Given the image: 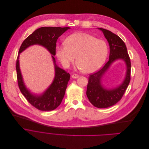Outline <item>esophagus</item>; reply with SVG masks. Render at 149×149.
I'll return each mask as SVG.
<instances>
[{"label": "esophagus", "instance_id": "1", "mask_svg": "<svg viewBox=\"0 0 149 149\" xmlns=\"http://www.w3.org/2000/svg\"><path fill=\"white\" fill-rule=\"evenodd\" d=\"M79 77V76L78 74H73L72 75V77L73 79H77V78H78Z\"/></svg>", "mask_w": 149, "mask_h": 149}]
</instances>
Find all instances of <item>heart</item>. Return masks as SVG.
<instances>
[{
    "label": "heart",
    "mask_w": 149,
    "mask_h": 149,
    "mask_svg": "<svg viewBox=\"0 0 149 149\" xmlns=\"http://www.w3.org/2000/svg\"><path fill=\"white\" fill-rule=\"evenodd\" d=\"M66 44L57 45L56 54L64 68H68L76 56V63L85 73L95 72L103 65L108 49L106 42L85 33L76 32L69 36Z\"/></svg>",
    "instance_id": "1"
}]
</instances>
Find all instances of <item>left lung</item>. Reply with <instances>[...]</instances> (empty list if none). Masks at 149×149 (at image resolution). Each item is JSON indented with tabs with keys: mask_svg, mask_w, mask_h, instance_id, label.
<instances>
[{
	"mask_svg": "<svg viewBox=\"0 0 149 149\" xmlns=\"http://www.w3.org/2000/svg\"><path fill=\"white\" fill-rule=\"evenodd\" d=\"M104 34L110 46L109 61L98 71L89 74L86 95L90 102L98 108H107L120 101L125 94L130 81L131 62L126 46L121 38L103 28H99ZM118 59H122L126 63L127 74L123 83L118 87L107 89L101 84V79L111 64Z\"/></svg>",
	"mask_w": 149,
	"mask_h": 149,
	"instance_id": "obj_1",
	"label": "left lung"
}]
</instances>
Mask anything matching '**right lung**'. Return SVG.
<instances>
[{"mask_svg":"<svg viewBox=\"0 0 149 149\" xmlns=\"http://www.w3.org/2000/svg\"><path fill=\"white\" fill-rule=\"evenodd\" d=\"M69 27H42L36 29L22 43L16 60L17 79L19 89L23 95L33 107L42 111H50L56 109L61 104L66 92L70 75L64 70L58 68L55 62L56 42ZM33 44H39L46 47L53 55L55 64V77L53 83L40 96L32 95L25 87L19 68V54L27 47Z\"/></svg>","mask_w":149,"mask_h":149,"instance_id":"add662e5","label":"right lung"}]
</instances>
